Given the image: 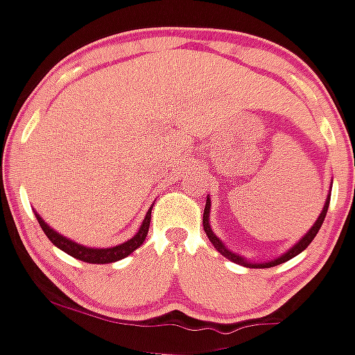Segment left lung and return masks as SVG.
<instances>
[{"mask_svg":"<svg viewBox=\"0 0 355 355\" xmlns=\"http://www.w3.org/2000/svg\"><path fill=\"white\" fill-rule=\"evenodd\" d=\"M331 184H333V182H331ZM328 206H330V194H328L327 202H324V206H323V211H321V214H320V216H318V220L314 221L313 227L309 228V232H307V234L304 235L302 239H299V242H297V244H293V247H290L287 252H284L280 257H277V259L268 261V263H249V261L244 259V257H242V256H239V254L232 252L230 249H227V247H225L223 242H221L220 239H218L216 235H214V232L211 230V225H209L211 200H209V198L206 199V207H204L202 227H204V232H206L207 239H209V241H211V244L214 245V249H216L220 254H223V256L227 257V259L234 261V263L242 264V266H247V268H271V266H278V264H282V263H285V261H288V259H292V257H295L297 254L302 252V250L306 249V247L309 245L311 242L314 241V237H316V234H318V232H320L321 225H323L324 216H327Z\"/></svg>","mask_w":355,"mask_h":355,"instance_id":"obj_1","label":"left lung"}]
</instances>
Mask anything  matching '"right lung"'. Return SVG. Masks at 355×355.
Segmentation results:
<instances>
[{"mask_svg": "<svg viewBox=\"0 0 355 355\" xmlns=\"http://www.w3.org/2000/svg\"><path fill=\"white\" fill-rule=\"evenodd\" d=\"M35 218H37L39 225H41L42 232L46 234V237L53 242L58 249H62L63 252L70 254L71 257L78 261H84V263H91V264H108V263H114V261H120L123 257H127L128 254L134 252L137 247L142 245V242L146 241L149 232V223H151V209L148 211L146 214L144 221H142L141 228H139L137 234L130 239V241L123 242L120 245L114 247H106V249H92V247H85L82 244H77V242L70 241V239L63 237L62 234L53 230L37 213H35Z\"/></svg>", "mask_w": 355, "mask_h": 355, "instance_id": "right-lung-1", "label": "right lung"}]
</instances>
